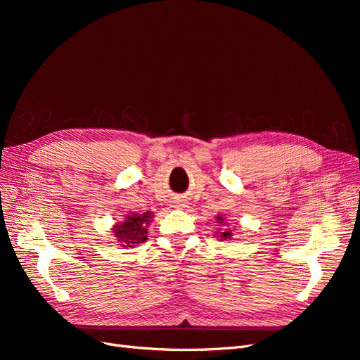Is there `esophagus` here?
Listing matches in <instances>:
<instances>
[{
    "instance_id": "obj_1",
    "label": "esophagus",
    "mask_w": 360,
    "mask_h": 360,
    "mask_svg": "<svg viewBox=\"0 0 360 360\" xmlns=\"http://www.w3.org/2000/svg\"><path fill=\"white\" fill-rule=\"evenodd\" d=\"M176 207H177V209H184V207H186V204H184V202L181 201V202H177Z\"/></svg>"
}]
</instances>
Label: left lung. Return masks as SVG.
<instances>
[{"mask_svg":"<svg viewBox=\"0 0 360 360\" xmlns=\"http://www.w3.org/2000/svg\"><path fill=\"white\" fill-rule=\"evenodd\" d=\"M216 222H217V225H219V226L224 225L225 224V217L221 216V214H217L216 216ZM216 234H219V236H217V238H221V240H230V238L233 237V230H230V228H225V230H222L221 233H216Z\"/></svg>","mask_w":360,"mask_h":360,"instance_id":"1","label":"left lung"}]
</instances>
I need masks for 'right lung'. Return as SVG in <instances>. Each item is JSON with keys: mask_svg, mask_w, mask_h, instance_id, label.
<instances>
[{"mask_svg": "<svg viewBox=\"0 0 360 360\" xmlns=\"http://www.w3.org/2000/svg\"><path fill=\"white\" fill-rule=\"evenodd\" d=\"M153 219V213H136L130 212L126 214L124 219L112 226L114 237L120 246L123 248H135L147 240L148 225Z\"/></svg>", "mask_w": 360, "mask_h": 360, "instance_id": "add662e5", "label": "right lung"}]
</instances>
